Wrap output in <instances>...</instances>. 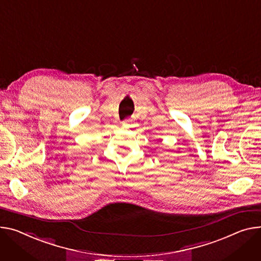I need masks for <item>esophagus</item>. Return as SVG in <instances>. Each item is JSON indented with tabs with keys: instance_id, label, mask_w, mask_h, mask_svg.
<instances>
[{
	"instance_id": "1",
	"label": "esophagus",
	"mask_w": 261,
	"mask_h": 261,
	"mask_svg": "<svg viewBox=\"0 0 261 261\" xmlns=\"http://www.w3.org/2000/svg\"><path fill=\"white\" fill-rule=\"evenodd\" d=\"M122 125H123V127H128V126H129V124H128L127 121H126V122H123Z\"/></svg>"
}]
</instances>
